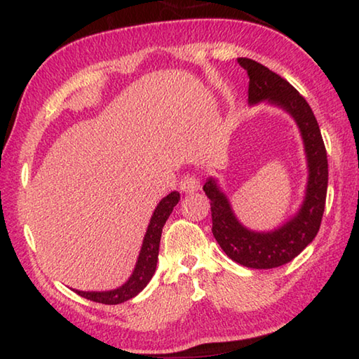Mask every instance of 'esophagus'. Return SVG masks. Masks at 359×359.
I'll list each match as a JSON object with an SVG mask.
<instances>
[{
    "label": "esophagus",
    "instance_id": "esophagus-1",
    "mask_svg": "<svg viewBox=\"0 0 359 359\" xmlns=\"http://www.w3.org/2000/svg\"><path fill=\"white\" fill-rule=\"evenodd\" d=\"M180 190L184 193H194L199 190V179L193 174H187L184 179L180 180Z\"/></svg>",
    "mask_w": 359,
    "mask_h": 359
}]
</instances>
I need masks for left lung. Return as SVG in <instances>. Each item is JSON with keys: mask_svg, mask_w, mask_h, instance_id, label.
<instances>
[{"mask_svg": "<svg viewBox=\"0 0 359 359\" xmlns=\"http://www.w3.org/2000/svg\"><path fill=\"white\" fill-rule=\"evenodd\" d=\"M237 61L250 76V105L266 100L287 111L297 122L309 169L304 201L295 217L278 229L254 232L246 229L236 218L217 180L208 179L204 191L210 199L212 232L221 250L248 269H275L295 259L320 229L328 188L327 149L309 103L287 80L248 57H238Z\"/></svg>", "mask_w": 359, "mask_h": 359, "instance_id": "1", "label": "left lung"}]
</instances>
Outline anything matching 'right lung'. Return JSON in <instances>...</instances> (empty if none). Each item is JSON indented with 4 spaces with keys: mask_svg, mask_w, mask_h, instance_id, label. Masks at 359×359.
I'll list each match as a JSON object with an SVG mask.
<instances>
[{
    "mask_svg": "<svg viewBox=\"0 0 359 359\" xmlns=\"http://www.w3.org/2000/svg\"><path fill=\"white\" fill-rule=\"evenodd\" d=\"M179 201H180V194L177 191H172L169 193L166 198H163L160 201V204L157 205V208L154 210L151 223L147 226L144 240H142L138 262H136L132 276L128 278V281L126 284L114 290H107V292L75 290L78 295L83 298H88L90 302L102 303V304H119L138 295V293L149 284V281H151L155 273V269H157L158 248H160L163 226H165L166 219L169 218L172 208L177 205Z\"/></svg>",
    "mask_w": 359,
    "mask_h": 359,
    "instance_id": "right-lung-1",
    "label": "right lung"
}]
</instances>
